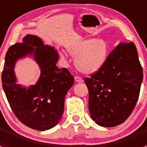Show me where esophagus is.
<instances>
[{
  "label": "esophagus",
  "instance_id": "34e87169",
  "mask_svg": "<svg viewBox=\"0 0 147 147\" xmlns=\"http://www.w3.org/2000/svg\"><path fill=\"white\" fill-rule=\"evenodd\" d=\"M75 82H78V83H80V82H83V80L82 79V78H81L80 77H78V76L75 77Z\"/></svg>",
  "mask_w": 147,
  "mask_h": 147
}]
</instances>
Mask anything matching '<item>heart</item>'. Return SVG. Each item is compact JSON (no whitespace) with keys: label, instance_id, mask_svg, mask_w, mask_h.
<instances>
[{"label":"heart","instance_id":"heart-1","mask_svg":"<svg viewBox=\"0 0 147 147\" xmlns=\"http://www.w3.org/2000/svg\"><path fill=\"white\" fill-rule=\"evenodd\" d=\"M65 48L70 55L75 57V67L84 74H93L100 70L109 54V45L102 38H79L67 44ZM60 55L62 58L65 57L62 52Z\"/></svg>","mask_w":147,"mask_h":147}]
</instances>
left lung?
Instances as JSON below:
<instances>
[{
	"label": "left lung",
	"instance_id": "1",
	"mask_svg": "<svg viewBox=\"0 0 147 147\" xmlns=\"http://www.w3.org/2000/svg\"><path fill=\"white\" fill-rule=\"evenodd\" d=\"M142 80L143 70L135 45L120 42L103 67L84 80L92 119L101 127L122 124L135 107Z\"/></svg>",
	"mask_w": 147,
	"mask_h": 147
}]
</instances>
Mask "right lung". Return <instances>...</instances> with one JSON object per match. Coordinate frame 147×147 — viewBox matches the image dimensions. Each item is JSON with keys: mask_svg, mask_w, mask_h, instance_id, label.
<instances>
[{"mask_svg": "<svg viewBox=\"0 0 147 147\" xmlns=\"http://www.w3.org/2000/svg\"><path fill=\"white\" fill-rule=\"evenodd\" d=\"M32 57L41 75L35 85L17 84L14 67L18 60ZM59 55L54 47L44 45L37 35L28 34L21 43L8 49L2 72V85L17 118L32 129L45 131L57 125L64 112L65 98L74 83L66 68L56 65Z\"/></svg>", "mask_w": 147, "mask_h": 147, "instance_id": "right-lung-1", "label": "right lung"}]
</instances>
